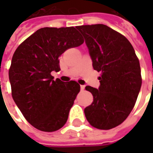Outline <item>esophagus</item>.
Wrapping results in <instances>:
<instances>
[{"instance_id": "esophagus-1", "label": "esophagus", "mask_w": 153, "mask_h": 153, "mask_svg": "<svg viewBox=\"0 0 153 153\" xmlns=\"http://www.w3.org/2000/svg\"><path fill=\"white\" fill-rule=\"evenodd\" d=\"M80 89H81V91H84L85 86H84V85H81V86H80Z\"/></svg>"}]
</instances>
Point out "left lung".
Instances as JSON below:
<instances>
[{"mask_svg": "<svg viewBox=\"0 0 153 153\" xmlns=\"http://www.w3.org/2000/svg\"><path fill=\"white\" fill-rule=\"evenodd\" d=\"M85 38L94 69L102 72L98 89L86 86L94 97L84 109L91 126L110 129L123 122L141 87L140 62L126 37L104 25L77 26Z\"/></svg>", "mask_w": 153, "mask_h": 153, "instance_id": "1", "label": "left lung"}]
</instances>
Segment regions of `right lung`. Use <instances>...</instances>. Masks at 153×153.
Segmentation results:
<instances>
[{
  "mask_svg": "<svg viewBox=\"0 0 153 153\" xmlns=\"http://www.w3.org/2000/svg\"><path fill=\"white\" fill-rule=\"evenodd\" d=\"M84 39L75 27H43L18 47L8 71L12 96L26 120L44 132H54L67 122L80 91L75 81L54 80L59 56Z\"/></svg>",
  "mask_w": 153,
  "mask_h": 153,
  "instance_id": "right-lung-1",
  "label": "right lung"
}]
</instances>
